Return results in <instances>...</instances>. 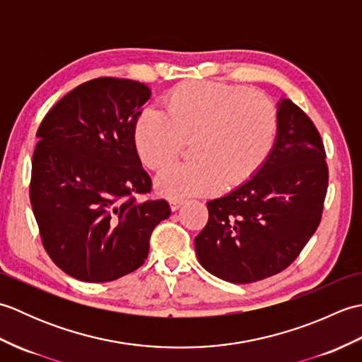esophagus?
Wrapping results in <instances>:
<instances>
[{"label":"esophagus","instance_id":"esophagus-1","mask_svg":"<svg viewBox=\"0 0 362 362\" xmlns=\"http://www.w3.org/2000/svg\"><path fill=\"white\" fill-rule=\"evenodd\" d=\"M183 204H185V201H182V199H171V201H169V206H171L173 211L179 210Z\"/></svg>","mask_w":362,"mask_h":362}]
</instances>
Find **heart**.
Returning <instances> with one entry per match:
<instances>
[{
  "mask_svg": "<svg viewBox=\"0 0 362 362\" xmlns=\"http://www.w3.org/2000/svg\"><path fill=\"white\" fill-rule=\"evenodd\" d=\"M166 113L146 107L134 127L135 149L152 169L171 163L191 141L193 157L160 173L156 188L171 199L205 196L250 180L275 148L279 112L259 91L210 81L177 86Z\"/></svg>",
  "mask_w": 362,
  "mask_h": 362,
  "instance_id": "1",
  "label": "heart"
}]
</instances>
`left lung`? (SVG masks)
I'll return each instance as SVG.
<instances>
[{
    "label": "left lung",
    "instance_id": "left-lung-1",
    "mask_svg": "<svg viewBox=\"0 0 362 362\" xmlns=\"http://www.w3.org/2000/svg\"><path fill=\"white\" fill-rule=\"evenodd\" d=\"M279 135L264 166L224 197L206 202L209 222L196 236L199 263L230 283L284 271L316 232L328 166L319 130L291 99L279 103Z\"/></svg>",
    "mask_w": 362,
    "mask_h": 362
}]
</instances>
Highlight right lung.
Wrapping results in <instances>:
<instances>
[{
  "instance_id": "add662e5",
  "label": "right lung",
  "mask_w": 362,
  "mask_h": 362,
  "mask_svg": "<svg viewBox=\"0 0 362 362\" xmlns=\"http://www.w3.org/2000/svg\"><path fill=\"white\" fill-rule=\"evenodd\" d=\"M149 98L141 82L98 78L60 99L37 130L30 205L45 250L81 281L136 271L152 230L171 214L166 201L135 197L152 187L134 143Z\"/></svg>"
}]
</instances>
